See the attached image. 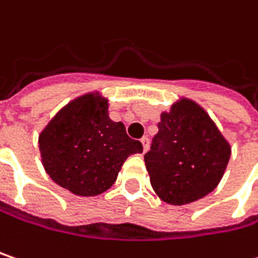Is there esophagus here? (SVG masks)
<instances>
[{
	"label": "esophagus",
	"instance_id": "34e87169",
	"mask_svg": "<svg viewBox=\"0 0 258 258\" xmlns=\"http://www.w3.org/2000/svg\"><path fill=\"white\" fill-rule=\"evenodd\" d=\"M140 142H142V144H143V150L146 152V150L149 149V139H147V137H143Z\"/></svg>",
	"mask_w": 258,
	"mask_h": 258
}]
</instances>
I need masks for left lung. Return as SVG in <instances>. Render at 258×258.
<instances>
[{"mask_svg":"<svg viewBox=\"0 0 258 258\" xmlns=\"http://www.w3.org/2000/svg\"><path fill=\"white\" fill-rule=\"evenodd\" d=\"M158 128L144 162L160 199L169 205H187L216 188L231 158V146L206 111L182 99L160 115Z\"/></svg>","mask_w":258,"mask_h":258,"instance_id":"1","label":"left lung"}]
</instances>
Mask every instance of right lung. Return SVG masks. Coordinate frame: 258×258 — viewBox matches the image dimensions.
I'll return each mask as SVG.
<instances>
[{"mask_svg":"<svg viewBox=\"0 0 258 258\" xmlns=\"http://www.w3.org/2000/svg\"><path fill=\"white\" fill-rule=\"evenodd\" d=\"M43 168L58 185L77 196H98L115 182L130 155L143 146L111 121L108 100L86 95L53 116L39 137Z\"/></svg>","mask_w":258,"mask_h":258,"instance_id":"obj_1","label":"right lung"}]
</instances>
